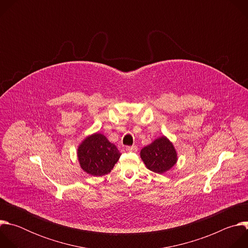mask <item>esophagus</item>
Here are the masks:
<instances>
[{
  "mask_svg": "<svg viewBox=\"0 0 248 248\" xmlns=\"http://www.w3.org/2000/svg\"><path fill=\"white\" fill-rule=\"evenodd\" d=\"M137 146H135V145H133V146H128V147H126V151H129V152H136L137 151Z\"/></svg>",
  "mask_w": 248,
  "mask_h": 248,
  "instance_id": "obj_1",
  "label": "esophagus"
}]
</instances>
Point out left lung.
<instances>
[{"label": "left lung", "instance_id": "1", "mask_svg": "<svg viewBox=\"0 0 248 248\" xmlns=\"http://www.w3.org/2000/svg\"><path fill=\"white\" fill-rule=\"evenodd\" d=\"M140 158L148 170L162 174L170 170L178 162V152L171 141L163 135L141 149Z\"/></svg>", "mask_w": 248, "mask_h": 248}]
</instances>
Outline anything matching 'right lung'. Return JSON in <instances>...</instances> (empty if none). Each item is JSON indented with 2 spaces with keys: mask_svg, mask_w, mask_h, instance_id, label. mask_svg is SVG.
Returning a JSON list of instances; mask_svg holds the SVG:
<instances>
[{
  "mask_svg": "<svg viewBox=\"0 0 248 248\" xmlns=\"http://www.w3.org/2000/svg\"><path fill=\"white\" fill-rule=\"evenodd\" d=\"M121 156L117 146L102 133L85 137L78 147V160L83 171L94 176L108 174Z\"/></svg>",
  "mask_w": 248,
  "mask_h": 248,
  "instance_id": "1",
  "label": "right lung"
}]
</instances>
